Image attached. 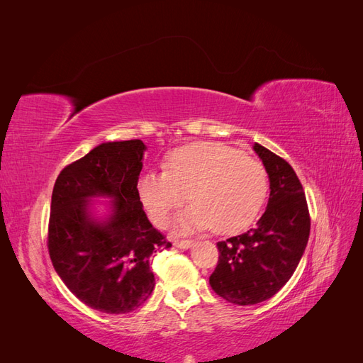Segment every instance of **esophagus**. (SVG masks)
<instances>
[{"mask_svg": "<svg viewBox=\"0 0 363 363\" xmlns=\"http://www.w3.org/2000/svg\"><path fill=\"white\" fill-rule=\"evenodd\" d=\"M194 245V240H175L174 242V247L177 248H182V250H186V248H191Z\"/></svg>", "mask_w": 363, "mask_h": 363, "instance_id": "esophagus-1", "label": "esophagus"}]
</instances>
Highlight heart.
Returning a JSON list of instances; mask_svg holds the SVG:
<instances>
[{
  "label": "heart",
  "mask_w": 363,
  "mask_h": 363,
  "mask_svg": "<svg viewBox=\"0 0 363 363\" xmlns=\"http://www.w3.org/2000/svg\"><path fill=\"white\" fill-rule=\"evenodd\" d=\"M194 201L172 221L175 233L213 225L218 233L248 227L263 206L268 177L263 164L216 142H194L174 150L164 171H145L136 180V195L156 225H164L186 200Z\"/></svg>",
  "instance_id": "1"
}]
</instances>
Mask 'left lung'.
Instances as JSON below:
<instances>
[{
  "mask_svg": "<svg viewBox=\"0 0 363 363\" xmlns=\"http://www.w3.org/2000/svg\"><path fill=\"white\" fill-rule=\"evenodd\" d=\"M252 150L269 179L265 213L247 233L216 244L219 260L208 277L219 296L239 306L265 301L288 283L311 233L306 195L291 164L257 142Z\"/></svg>",
  "mask_w": 363,
  "mask_h": 363,
  "instance_id": "8db88e82",
  "label": "left lung"
}]
</instances>
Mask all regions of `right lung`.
I'll use <instances>...</instances> for the list:
<instances>
[{"mask_svg":"<svg viewBox=\"0 0 363 363\" xmlns=\"http://www.w3.org/2000/svg\"><path fill=\"white\" fill-rule=\"evenodd\" d=\"M145 151L140 139L104 142L68 164L52 189V267L77 298L104 313H128L147 301L156 284L151 256L171 247L136 195Z\"/></svg>","mask_w":363,"mask_h":363,"instance_id":"1","label":"right lung"}]
</instances>
